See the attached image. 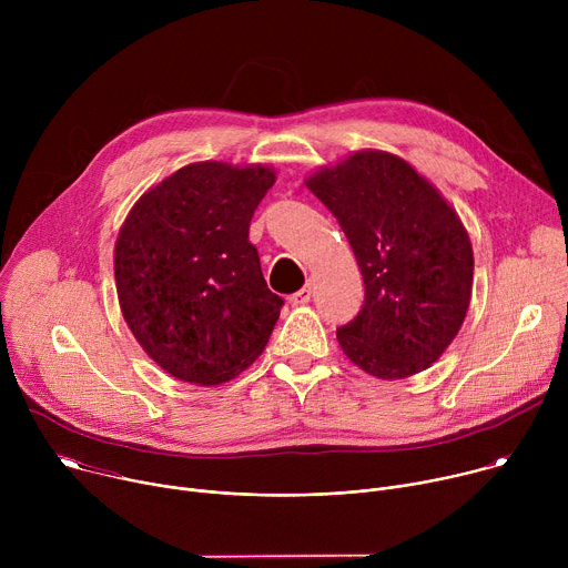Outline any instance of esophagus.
Returning <instances> with one entry per match:
<instances>
[{
  "label": "esophagus",
  "mask_w": 568,
  "mask_h": 568,
  "mask_svg": "<svg viewBox=\"0 0 568 568\" xmlns=\"http://www.w3.org/2000/svg\"><path fill=\"white\" fill-rule=\"evenodd\" d=\"M310 298H312V287H310V285L301 287L298 292H294V294L290 296V301H292L294 305H305Z\"/></svg>",
  "instance_id": "34e87169"
}]
</instances>
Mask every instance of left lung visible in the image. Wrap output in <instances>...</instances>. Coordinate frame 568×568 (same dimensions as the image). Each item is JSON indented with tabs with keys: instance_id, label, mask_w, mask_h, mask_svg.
<instances>
[{
	"instance_id": "left-lung-1",
	"label": "left lung",
	"mask_w": 568,
	"mask_h": 568,
	"mask_svg": "<svg viewBox=\"0 0 568 568\" xmlns=\"http://www.w3.org/2000/svg\"><path fill=\"white\" fill-rule=\"evenodd\" d=\"M346 233L364 305L337 328L346 357L382 379L429 368L458 335L474 254L456 211L407 161L362 150L307 178Z\"/></svg>"
}]
</instances>
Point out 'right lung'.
I'll return each mask as SVG.
<instances>
[{
    "instance_id": "right-lung-1",
    "label": "right lung",
    "mask_w": 568,
    "mask_h": 568,
    "mask_svg": "<svg viewBox=\"0 0 568 568\" xmlns=\"http://www.w3.org/2000/svg\"><path fill=\"white\" fill-rule=\"evenodd\" d=\"M274 182L261 164H189L141 195L119 231L123 318L182 382H229L270 342L283 298L263 278L250 222Z\"/></svg>"
}]
</instances>
